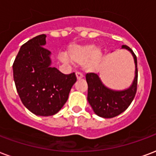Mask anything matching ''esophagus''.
I'll use <instances>...</instances> for the list:
<instances>
[{"mask_svg": "<svg viewBox=\"0 0 156 156\" xmlns=\"http://www.w3.org/2000/svg\"><path fill=\"white\" fill-rule=\"evenodd\" d=\"M76 77H77V79H81V78H83V75L81 73L77 72L76 73Z\"/></svg>", "mask_w": 156, "mask_h": 156, "instance_id": "1", "label": "esophagus"}]
</instances>
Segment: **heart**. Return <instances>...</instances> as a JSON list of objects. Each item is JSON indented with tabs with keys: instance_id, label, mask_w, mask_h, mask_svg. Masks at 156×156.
<instances>
[{
	"instance_id": "heart-1",
	"label": "heart",
	"mask_w": 156,
	"mask_h": 156,
	"mask_svg": "<svg viewBox=\"0 0 156 156\" xmlns=\"http://www.w3.org/2000/svg\"><path fill=\"white\" fill-rule=\"evenodd\" d=\"M102 58L101 48L95 47L94 44L69 46L66 51V56L62 55L60 59L64 63L69 61L73 63H83V69L87 73L95 72L98 69Z\"/></svg>"
}]
</instances>
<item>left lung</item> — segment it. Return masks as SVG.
I'll list each match as a JSON object with an SVG mask.
<instances>
[{"label":"left lung","instance_id":"left-lung-1","mask_svg":"<svg viewBox=\"0 0 156 156\" xmlns=\"http://www.w3.org/2000/svg\"><path fill=\"white\" fill-rule=\"evenodd\" d=\"M131 53L135 62V78L132 83L126 89L114 90L105 86L99 74L90 73L86 75L87 83V101L98 116L103 118H112L127 109L136 93L137 88V59L136 56L128 46L122 45Z\"/></svg>","mask_w":156,"mask_h":156}]
</instances>
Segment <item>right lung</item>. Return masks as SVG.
Returning <instances> with one entry per match:
<instances>
[{
    "mask_svg": "<svg viewBox=\"0 0 156 156\" xmlns=\"http://www.w3.org/2000/svg\"><path fill=\"white\" fill-rule=\"evenodd\" d=\"M45 34L24 44L13 63L14 81L20 98L37 116H53L65 104L73 85L74 73L63 74L51 67V52L44 48Z\"/></svg>",
    "mask_w": 156,
    "mask_h": 156,
    "instance_id": "obj_1",
    "label": "right lung"
}]
</instances>
